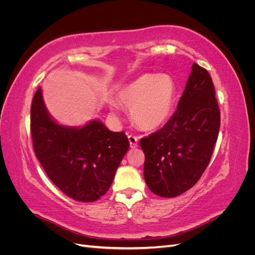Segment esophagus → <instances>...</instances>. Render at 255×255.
<instances>
[{"label":"esophagus","mask_w":255,"mask_h":255,"mask_svg":"<svg viewBox=\"0 0 255 255\" xmlns=\"http://www.w3.org/2000/svg\"><path fill=\"white\" fill-rule=\"evenodd\" d=\"M128 141H129V145L132 149L137 148V142H138V138L134 135H129L128 136Z\"/></svg>","instance_id":"34e87169"}]
</instances>
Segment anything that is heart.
Here are the masks:
<instances>
[{"label":"heart","mask_w":255,"mask_h":255,"mask_svg":"<svg viewBox=\"0 0 255 255\" xmlns=\"http://www.w3.org/2000/svg\"><path fill=\"white\" fill-rule=\"evenodd\" d=\"M175 84L169 75L144 73L118 90L119 103L129 110L135 125L144 130L161 127L171 116L175 100ZM109 105L118 110L114 100Z\"/></svg>","instance_id":"heart-1"}]
</instances>
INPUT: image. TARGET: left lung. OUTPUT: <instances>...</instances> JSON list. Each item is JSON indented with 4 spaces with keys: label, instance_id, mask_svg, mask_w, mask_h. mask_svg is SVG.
Segmentation results:
<instances>
[{
    "label": "left lung",
    "instance_id": "left-lung-1",
    "mask_svg": "<svg viewBox=\"0 0 255 255\" xmlns=\"http://www.w3.org/2000/svg\"><path fill=\"white\" fill-rule=\"evenodd\" d=\"M219 127L211 75L194 64L172 117L157 132L140 139L144 181L153 194L173 198L194 186L210 163Z\"/></svg>",
    "mask_w": 255,
    "mask_h": 255
}]
</instances>
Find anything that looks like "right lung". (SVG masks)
<instances>
[{"label":"right lung","mask_w":255,"mask_h":255,"mask_svg":"<svg viewBox=\"0 0 255 255\" xmlns=\"http://www.w3.org/2000/svg\"><path fill=\"white\" fill-rule=\"evenodd\" d=\"M34 151L45 173L70 198L94 202L106 194L129 142L123 132H112L101 121L82 128L61 126L44 105L39 87L30 107Z\"/></svg>","instance_id":"1"}]
</instances>
